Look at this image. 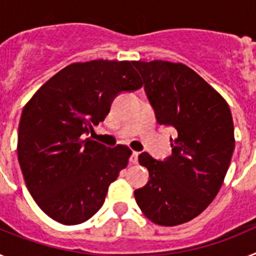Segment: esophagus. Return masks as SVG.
<instances>
[{
	"label": "esophagus",
	"instance_id": "esophagus-1",
	"mask_svg": "<svg viewBox=\"0 0 256 256\" xmlns=\"http://www.w3.org/2000/svg\"><path fill=\"white\" fill-rule=\"evenodd\" d=\"M138 155H140V152H137V151H133L132 156H130V159L132 164H137V162H138Z\"/></svg>",
	"mask_w": 256,
	"mask_h": 256
}]
</instances>
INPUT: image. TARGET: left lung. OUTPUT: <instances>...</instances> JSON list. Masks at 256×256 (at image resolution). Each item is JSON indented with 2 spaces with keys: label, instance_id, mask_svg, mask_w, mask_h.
I'll list each match as a JSON object with an SVG mask.
<instances>
[{
  "label": "left lung",
  "instance_id": "left-lung-1",
  "mask_svg": "<svg viewBox=\"0 0 256 256\" xmlns=\"http://www.w3.org/2000/svg\"><path fill=\"white\" fill-rule=\"evenodd\" d=\"M159 124L173 126L172 156L158 162L138 156L148 184L136 190L141 212L165 227L201 214L220 190L234 150V120L227 101L195 70L182 62L133 61Z\"/></svg>",
  "mask_w": 256,
  "mask_h": 256
}]
</instances>
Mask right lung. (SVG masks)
I'll return each mask as SVG.
<instances>
[{
	"label": "right lung",
	"mask_w": 256,
	"mask_h": 256,
	"mask_svg": "<svg viewBox=\"0 0 256 256\" xmlns=\"http://www.w3.org/2000/svg\"><path fill=\"white\" fill-rule=\"evenodd\" d=\"M142 84L133 61L73 62L26 104L18 159L32 198L50 218L80 224L101 209L132 151L126 144L108 148L82 136L105 120L119 92Z\"/></svg>",
	"instance_id": "1"
}]
</instances>
